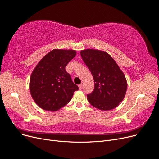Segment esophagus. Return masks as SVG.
Returning a JSON list of instances; mask_svg holds the SVG:
<instances>
[{"label": "esophagus", "instance_id": "obj_1", "mask_svg": "<svg viewBox=\"0 0 159 159\" xmlns=\"http://www.w3.org/2000/svg\"><path fill=\"white\" fill-rule=\"evenodd\" d=\"M79 89H80V90H81L82 89H83V84H79Z\"/></svg>", "mask_w": 159, "mask_h": 159}]
</instances>
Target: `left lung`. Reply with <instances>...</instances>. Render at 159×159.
Segmentation results:
<instances>
[{"instance_id": "left-lung-1", "label": "left lung", "mask_w": 159, "mask_h": 159, "mask_svg": "<svg viewBox=\"0 0 159 159\" xmlns=\"http://www.w3.org/2000/svg\"><path fill=\"white\" fill-rule=\"evenodd\" d=\"M80 56L94 80V89L87 99L94 107L102 111L118 106L126 92V77L118 65L107 52L87 49Z\"/></svg>"}]
</instances>
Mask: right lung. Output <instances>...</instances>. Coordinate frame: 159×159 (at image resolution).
Masks as SVG:
<instances>
[{"instance_id": "right-lung-1", "label": "right lung", "mask_w": 159, "mask_h": 159, "mask_svg": "<svg viewBox=\"0 0 159 159\" xmlns=\"http://www.w3.org/2000/svg\"><path fill=\"white\" fill-rule=\"evenodd\" d=\"M76 52L55 49L43 57L31 74L29 90L34 102L46 111H56L71 100L79 87L66 70Z\"/></svg>"}]
</instances>
